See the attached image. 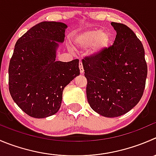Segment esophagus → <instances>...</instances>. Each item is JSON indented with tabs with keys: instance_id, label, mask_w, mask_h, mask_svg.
Masks as SVG:
<instances>
[{
	"instance_id": "obj_1",
	"label": "esophagus",
	"mask_w": 156,
	"mask_h": 156,
	"mask_svg": "<svg viewBox=\"0 0 156 156\" xmlns=\"http://www.w3.org/2000/svg\"><path fill=\"white\" fill-rule=\"evenodd\" d=\"M79 69H80V72H81V74H83L84 73V68H83V65H82V62H79Z\"/></svg>"
}]
</instances>
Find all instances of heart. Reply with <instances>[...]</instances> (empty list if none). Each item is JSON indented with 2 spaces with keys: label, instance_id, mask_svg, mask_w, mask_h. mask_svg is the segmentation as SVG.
I'll return each mask as SVG.
<instances>
[{
  "label": "heart",
  "instance_id": "b5f03b06",
  "mask_svg": "<svg viewBox=\"0 0 156 156\" xmlns=\"http://www.w3.org/2000/svg\"><path fill=\"white\" fill-rule=\"evenodd\" d=\"M110 42V34L104 30L94 29L79 33L75 37V43L81 49L90 48L92 55H99L105 50Z\"/></svg>",
  "mask_w": 156,
  "mask_h": 156
}]
</instances>
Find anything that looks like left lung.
<instances>
[{
    "label": "left lung",
    "mask_w": 156,
    "mask_h": 156,
    "mask_svg": "<svg viewBox=\"0 0 156 156\" xmlns=\"http://www.w3.org/2000/svg\"><path fill=\"white\" fill-rule=\"evenodd\" d=\"M116 32L113 44L101 55L82 59L90 107L106 117L125 114L139 103L147 77L141 41L130 28L111 23Z\"/></svg>",
    "instance_id": "8db88e82"
}]
</instances>
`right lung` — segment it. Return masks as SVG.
Masks as SVG:
<instances>
[{"label": "right lung", "instance_id": "add662e5", "mask_svg": "<svg viewBox=\"0 0 156 156\" xmlns=\"http://www.w3.org/2000/svg\"><path fill=\"white\" fill-rule=\"evenodd\" d=\"M68 26L44 21L24 33L15 44L9 65V90L29 116L46 118L60 109L65 87L80 75L79 60L56 61Z\"/></svg>", "mask_w": 156, "mask_h": 156}]
</instances>
